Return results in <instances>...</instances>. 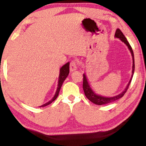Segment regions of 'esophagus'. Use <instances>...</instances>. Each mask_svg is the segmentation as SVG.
<instances>
[{
  "instance_id": "34e87169",
  "label": "esophagus",
  "mask_w": 146,
  "mask_h": 146,
  "mask_svg": "<svg viewBox=\"0 0 146 146\" xmlns=\"http://www.w3.org/2000/svg\"><path fill=\"white\" fill-rule=\"evenodd\" d=\"M77 69V63L75 61H72L70 63V71L73 72Z\"/></svg>"
}]
</instances>
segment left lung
I'll return each mask as SVG.
<instances>
[{"label": "left lung", "mask_w": 146, "mask_h": 146, "mask_svg": "<svg viewBox=\"0 0 146 146\" xmlns=\"http://www.w3.org/2000/svg\"><path fill=\"white\" fill-rule=\"evenodd\" d=\"M115 36L117 38H119L120 40H121L122 42H123L127 46L128 48H129L130 52H131V55H132V59H133V67H132V75L131 77V79H130L129 82L128 83V84L127 86H126L125 90L123 91V92H121L120 94L117 95V96H114V97H111V98H108V97H104L102 96H100V95L96 94V93L94 92L91 89V87L89 85V83H88V81H87V77L85 74L84 73L83 74V91H84L85 95L86 96V98L88 99L89 101H91V102L93 103V104H96V105H99V106H102V105H104V104H110V103L114 102L115 101H117L119 99L121 98L122 97L124 96V94L126 93L127 89L129 88V84L131 83L132 77H133V75L134 73V69H135V62H134V55H133V50H132L131 46H130V44L129 42H128L127 38L125 37L124 35L123 34V33L121 32V30L119 29H117L116 30L115 34Z\"/></svg>", "instance_id": "obj_1"}]
</instances>
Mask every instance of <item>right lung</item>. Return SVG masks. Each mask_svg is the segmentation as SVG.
I'll return each instance as SVG.
<instances>
[{
  "label": "right lung",
  "instance_id": "obj_1",
  "mask_svg": "<svg viewBox=\"0 0 146 146\" xmlns=\"http://www.w3.org/2000/svg\"><path fill=\"white\" fill-rule=\"evenodd\" d=\"M69 63L68 62V63H66L65 65H64L63 67L60 69L59 81H58V87H57V91H56L55 96H54V97L51 100H50L48 102L46 103V104H43L42 106L40 107H44V106H48V105L51 104L52 102H54V101L57 99L58 96H59V93L60 91V89H61L62 85H63V83L64 82V81L65 80V79L67 78V77L68 76V75H69Z\"/></svg>",
  "mask_w": 146,
  "mask_h": 146
}]
</instances>
